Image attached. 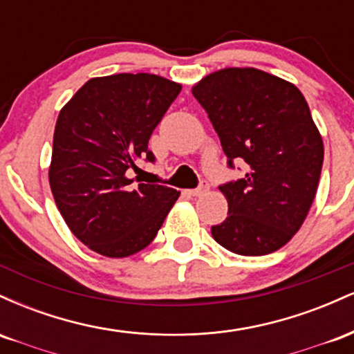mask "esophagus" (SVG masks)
Instances as JSON below:
<instances>
[{"instance_id": "esophagus-1", "label": "esophagus", "mask_w": 354, "mask_h": 354, "mask_svg": "<svg viewBox=\"0 0 354 354\" xmlns=\"http://www.w3.org/2000/svg\"><path fill=\"white\" fill-rule=\"evenodd\" d=\"M206 191H208V183H206V181H201L200 188H196V189H189V191H188V194H189V196L198 198V196H203V194H205Z\"/></svg>"}]
</instances>
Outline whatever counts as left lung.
Returning <instances> with one entry per match:
<instances>
[{
    "instance_id": "1",
    "label": "left lung",
    "mask_w": 354,
    "mask_h": 354,
    "mask_svg": "<svg viewBox=\"0 0 354 354\" xmlns=\"http://www.w3.org/2000/svg\"><path fill=\"white\" fill-rule=\"evenodd\" d=\"M223 151L245 161L241 180L219 186L228 216L211 226L231 253L263 256L301 228L318 189L323 138L303 93L290 81L256 68H225L194 84Z\"/></svg>"
}]
</instances>
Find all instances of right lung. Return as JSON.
Segmentation results:
<instances>
[{
	"mask_svg": "<svg viewBox=\"0 0 354 354\" xmlns=\"http://www.w3.org/2000/svg\"><path fill=\"white\" fill-rule=\"evenodd\" d=\"M181 84L149 73L91 78L61 108L50 186L61 216L83 245L108 258L145 250L180 191L133 185L136 161H154L148 141Z\"/></svg>",
	"mask_w": 354,
	"mask_h": 354,
	"instance_id": "add662e5",
	"label": "right lung"
}]
</instances>
